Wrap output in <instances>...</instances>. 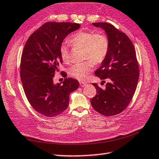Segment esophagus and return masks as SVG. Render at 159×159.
<instances>
[{"label": "esophagus", "instance_id": "obj_1", "mask_svg": "<svg viewBox=\"0 0 159 159\" xmlns=\"http://www.w3.org/2000/svg\"><path fill=\"white\" fill-rule=\"evenodd\" d=\"M80 87H84L86 86L87 83H84V82H80Z\"/></svg>", "mask_w": 159, "mask_h": 159}]
</instances>
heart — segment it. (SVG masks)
Wrapping results in <instances>:
<instances>
[{
    "label": "heart",
    "instance_id": "1",
    "mask_svg": "<svg viewBox=\"0 0 159 159\" xmlns=\"http://www.w3.org/2000/svg\"><path fill=\"white\" fill-rule=\"evenodd\" d=\"M69 42L74 47L83 48V59L90 60L83 62L75 64L68 70V74L79 80H85L93 68V63H102L106 58L109 48L107 36L92 31H80L72 35ZM61 59L65 63L70 61L69 47L62 43L60 47Z\"/></svg>",
    "mask_w": 159,
    "mask_h": 159
}]
</instances>
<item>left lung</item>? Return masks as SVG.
<instances>
[{
    "label": "left lung",
    "instance_id": "8db88e82",
    "mask_svg": "<svg viewBox=\"0 0 159 159\" xmlns=\"http://www.w3.org/2000/svg\"><path fill=\"white\" fill-rule=\"evenodd\" d=\"M103 30L109 41L108 54L95 74L102 82L109 83L103 89L96 83L97 94L91 100L95 111L105 116L118 114L127 107L136 91L139 67L134 46L123 32L110 23H93Z\"/></svg>",
    "mask_w": 159,
    "mask_h": 159
}]
</instances>
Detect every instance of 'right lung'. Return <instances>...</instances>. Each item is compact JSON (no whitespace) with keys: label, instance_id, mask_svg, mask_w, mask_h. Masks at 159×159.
<instances>
[{"label":"right lung","instance_id":"1","mask_svg":"<svg viewBox=\"0 0 159 159\" xmlns=\"http://www.w3.org/2000/svg\"><path fill=\"white\" fill-rule=\"evenodd\" d=\"M80 27L78 23H46L30 36L24 47L20 66L23 87L31 106L43 116L54 117L64 111L70 93L79 88L76 79L65 78L54 84V76L62 62L60 47L63 40Z\"/></svg>","mask_w":159,"mask_h":159}]
</instances>
